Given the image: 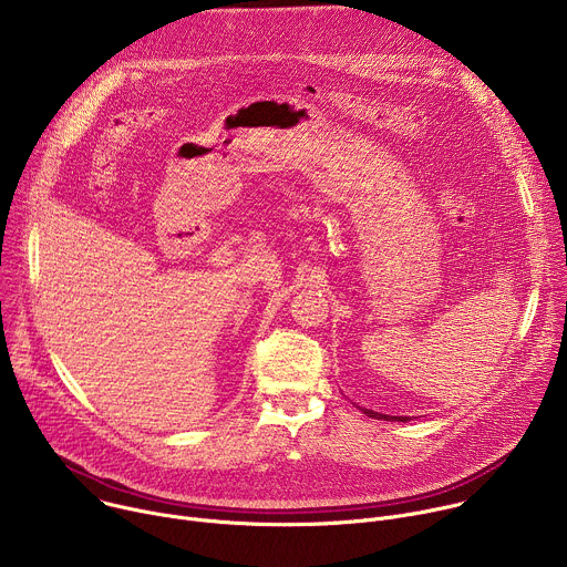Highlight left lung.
Returning a JSON list of instances; mask_svg holds the SVG:
<instances>
[{"label": "left lung", "instance_id": "1", "mask_svg": "<svg viewBox=\"0 0 567 567\" xmlns=\"http://www.w3.org/2000/svg\"><path fill=\"white\" fill-rule=\"evenodd\" d=\"M361 411H363V415L374 417V420H383V422H411V417H406V415H385V413H377L372 409H361Z\"/></svg>", "mask_w": 567, "mask_h": 567}]
</instances>
